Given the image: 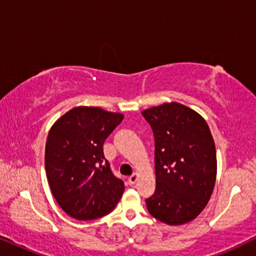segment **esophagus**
<instances>
[{
	"label": "esophagus",
	"instance_id": "obj_1",
	"mask_svg": "<svg viewBox=\"0 0 256 256\" xmlns=\"http://www.w3.org/2000/svg\"><path fill=\"white\" fill-rule=\"evenodd\" d=\"M138 174H132L130 177L128 178V182H129V184L130 185H134L136 182H138Z\"/></svg>",
	"mask_w": 256,
	"mask_h": 256
}]
</instances>
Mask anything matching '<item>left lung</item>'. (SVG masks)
Returning <instances> with one entry per match:
<instances>
[{
	"label": "left lung",
	"mask_w": 256,
	"mask_h": 256,
	"mask_svg": "<svg viewBox=\"0 0 256 256\" xmlns=\"http://www.w3.org/2000/svg\"><path fill=\"white\" fill-rule=\"evenodd\" d=\"M155 138L156 190L146 199L154 218L183 225L208 205L216 184V155L206 121L178 102L142 112Z\"/></svg>",
	"instance_id": "8db88e82"
}]
</instances>
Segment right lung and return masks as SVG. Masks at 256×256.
I'll list each match as a JSON object with an SVG mask.
<instances>
[{"mask_svg": "<svg viewBox=\"0 0 256 256\" xmlns=\"http://www.w3.org/2000/svg\"><path fill=\"white\" fill-rule=\"evenodd\" d=\"M124 115L99 107H76L48 132L45 170L51 192L72 218L93 220L114 210L124 183L112 172L104 142Z\"/></svg>", "mask_w": 256, "mask_h": 256, "instance_id": "add662e5", "label": "right lung"}]
</instances>
